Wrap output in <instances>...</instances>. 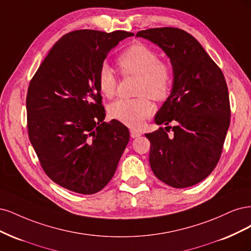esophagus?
Wrapping results in <instances>:
<instances>
[{"label": "esophagus", "instance_id": "esophagus-1", "mask_svg": "<svg viewBox=\"0 0 251 251\" xmlns=\"http://www.w3.org/2000/svg\"><path fill=\"white\" fill-rule=\"evenodd\" d=\"M141 134H142V133H141L139 130H135V129H131V130H130V136L133 137V139H134V137L140 136Z\"/></svg>", "mask_w": 251, "mask_h": 251}]
</instances>
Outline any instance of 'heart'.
<instances>
[{
	"label": "heart",
	"instance_id": "heart-1",
	"mask_svg": "<svg viewBox=\"0 0 251 251\" xmlns=\"http://www.w3.org/2000/svg\"><path fill=\"white\" fill-rule=\"evenodd\" d=\"M118 64L123 74L139 76L136 95L140 97L112 102L108 107L109 116L128 127L137 128L154 111L148 97L161 101L169 96L173 83V72L168 63L159 60L156 51L141 43L128 47L119 56ZM97 83L104 97L112 98L115 96L117 79L107 64H102L99 69Z\"/></svg>",
	"mask_w": 251,
	"mask_h": 251
}]
</instances>
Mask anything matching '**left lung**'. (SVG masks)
<instances>
[{
    "mask_svg": "<svg viewBox=\"0 0 251 251\" xmlns=\"http://www.w3.org/2000/svg\"><path fill=\"white\" fill-rule=\"evenodd\" d=\"M157 45L173 69L172 90L155 115L157 125L146 133L151 143L149 163L153 173L170 187L195 185L213 172L230 123L227 85L223 73L196 38L178 28H153L137 32Z\"/></svg>",
    "mask_w": 251,
    "mask_h": 251,
    "instance_id": "8db88e82",
    "label": "left lung"
}]
</instances>
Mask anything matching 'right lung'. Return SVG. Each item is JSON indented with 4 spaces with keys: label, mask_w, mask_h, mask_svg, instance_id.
<instances>
[{
    "label": "right lung",
    "mask_w": 251,
    "mask_h": 251,
    "mask_svg": "<svg viewBox=\"0 0 251 251\" xmlns=\"http://www.w3.org/2000/svg\"><path fill=\"white\" fill-rule=\"evenodd\" d=\"M131 32L77 30L56 43L27 94L30 142L44 171L62 188L84 195L114 176L129 142L128 128L105 123L97 74L107 54Z\"/></svg>",
    "instance_id": "add662e5"
}]
</instances>
